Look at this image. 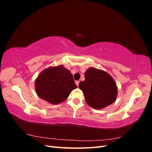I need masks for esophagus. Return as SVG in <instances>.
Here are the masks:
<instances>
[{
  "mask_svg": "<svg viewBox=\"0 0 152 152\" xmlns=\"http://www.w3.org/2000/svg\"><path fill=\"white\" fill-rule=\"evenodd\" d=\"M79 83H80V81H79V80H77V81H75V84H76V85H77V86H79Z\"/></svg>",
  "mask_w": 152,
  "mask_h": 152,
  "instance_id": "obj_1",
  "label": "esophagus"
}]
</instances>
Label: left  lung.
Returning <instances> with one entry per match:
<instances>
[{"label":"left lung","instance_id":"obj_1","mask_svg":"<svg viewBox=\"0 0 152 152\" xmlns=\"http://www.w3.org/2000/svg\"><path fill=\"white\" fill-rule=\"evenodd\" d=\"M79 88L83 92L86 103L95 109L103 108L116 99L117 87L109 74L94 68H90L84 74Z\"/></svg>","mask_w":152,"mask_h":152}]
</instances>
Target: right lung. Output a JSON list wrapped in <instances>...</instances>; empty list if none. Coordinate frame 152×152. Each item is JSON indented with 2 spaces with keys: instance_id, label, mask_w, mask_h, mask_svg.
<instances>
[{
  "instance_id": "add662e5",
  "label": "right lung",
  "mask_w": 152,
  "mask_h": 152,
  "mask_svg": "<svg viewBox=\"0 0 152 152\" xmlns=\"http://www.w3.org/2000/svg\"><path fill=\"white\" fill-rule=\"evenodd\" d=\"M77 87L72 74L62 65L45 69L35 82L37 94L54 104L65 101Z\"/></svg>"
}]
</instances>
